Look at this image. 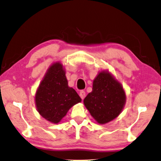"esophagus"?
<instances>
[{"instance_id":"1","label":"esophagus","mask_w":161,"mask_h":161,"mask_svg":"<svg viewBox=\"0 0 161 161\" xmlns=\"http://www.w3.org/2000/svg\"><path fill=\"white\" fill-rule=\"evenodd\" d=\"M85 91H84V90H81L80 91V97H81V99H84V98H85Z\"/></svg>"}]
</instances>
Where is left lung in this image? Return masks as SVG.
Here are the masks:
<instances>
[{"label":"left lung","instance_id":"8db88e82","mask_svg":"<svg viewBox=\"0 0 161 161\" xmlns=\"http://www.w3.org/2000/svg\"><path fill=\"white\" fill-rule=\"evenodd\" d=\"M126 95L118 81L108 71H101L93 81L92 91L84 100V104L97 123L106 124L121 114Z\"/></svg>","mask_w":161,"mask_h":161}]
</instances>
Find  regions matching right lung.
<instances>
[{
    "label": "right lung",
    "instance_id": "add662e5",
    "mask_svg": "<svg viewBox=\"0 0 161 161\" xmlns=\"http://www.w3.org/2000/svg\"><path fill=\"white\" fill-rule=\"evenodd\" d=\"M81 101L76 91L68 86L62 64L58 62L53 64L35 95V103L39 114L47 121L58 124L74 105Z\"/></svg>",
    "mask_w": 161,
    "mask_h": 161
}]
</instances>
